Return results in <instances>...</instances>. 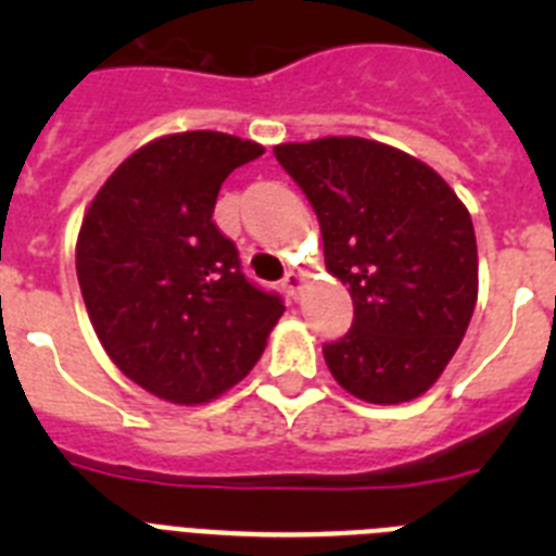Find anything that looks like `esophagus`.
Instances as JSON below:
<instances>
[{
	"label": "esophagus",
	"instance_id": "obj_1",
	"mask_svg": "<svg viewBox=\"0 0 556 556\" xmlns=\"http://www.w3.org/2000/svg\"><path fill=\"white\" fill-rule=\"evenodd\" d=\"M283 289H287V294L289 298H294V301H298V294H301V289H303V275L301 273H287L283 275Z\"/></svg>",
	"mask_w": 556,
	"mask_h": 556
}]
</instances>
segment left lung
Here are the masks:
<instances>
[{
    "label": "left lung",
    "instance_id": "obj_1",
    "mask_svg": "<svg viewBox=\"0 0 556 556\" xmlns=\"http://www.w3.org/2000/svg\"><path fill=\"white\" fill-rule=\"evenodd\" d=\"M273 152L320 219L328 273L351 292V331L323 345L331 376L367 404L424 395L476 308L468 208L431 166L381 141L328 136Z\"/></svg>",
    "mask_w": 556,
    "mask_h": 556
}]
</instances>
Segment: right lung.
<instances>
[{"instance_id":"add662e5","label":"right lung","mask_w":556,"mask_h":556,"mask_svg":"<svg viewBox=\"0 0 556 556\" xmlns=\"http://www.w3.org/2000/svg\"><path fill=\"white\" fill-rule=\"evenodd\" d=\"M262 144L217 130L172 132L116 166L77 236V281L102 348L169 404H208L267 348L283 301L242 273L214 225L219 186Z\"/></svg>"}]
</instances>
